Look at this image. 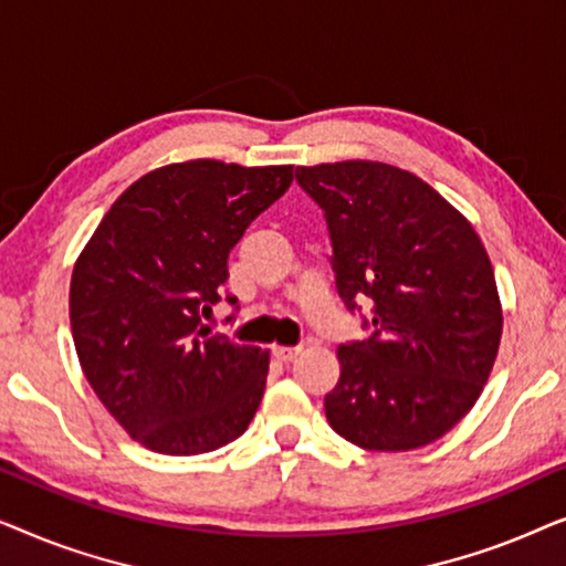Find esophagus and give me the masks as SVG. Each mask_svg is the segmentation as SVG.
<instances>
[{
	"instance_id": "obj_1",
	"label": "esophagus",
	"mask_w": 566,
	"mask_h": 566,
	"mask_svg": "<svg viewBox=\"0 0 566 566\" xmlns=\"http://www.w3.org/2000/svg\"><path fill=\"white\" fill-rule=\"evenodd\" d=\"M273 355L281 363H293L301 355V347H283V345H277V347H273Z\"/></svg>"
}]
</instances>
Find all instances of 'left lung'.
<instances>
[{
    "instance_id": "1",
    "label": "left lung",
    "mask_w": 566,
    "mask_h": 566,
    "mask_svg": "<svg viewBox=\"0 0 566 566\" xmlns=\"http://www.w3.org/2000/svg\"><path fill=\"white\" fill-rule=\"evenodd\" d=\"M327 219L339 298L370 301V337L337 347L332 430L366 451H415L476 405L502 337L494 270L474 227L384 161L296 167Z\"/></svg>"
}]
</instances>
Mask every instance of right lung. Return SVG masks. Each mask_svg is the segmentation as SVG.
I'll use <instances>...</instances> for the list:
<instances>
[{
  "mask_svg": "<svg viewBox=\"0 0 566 566\" xmlns=\"http://www.w3.org/2000/svg\"><path fill=\"white\" fill-rule=\"evenodd\" d=\"M291 182V165L159 167L115 200L76 260L69 319L80 366L149 451H216L258 412L270 353L211 335L200 314L221 301L244 229Z\"/></svg>",
  "mask_w": 566,
  "mask_h": 566,
  "instance_id": "add662e5",
  "label": "right lung"
}]
</instances>
